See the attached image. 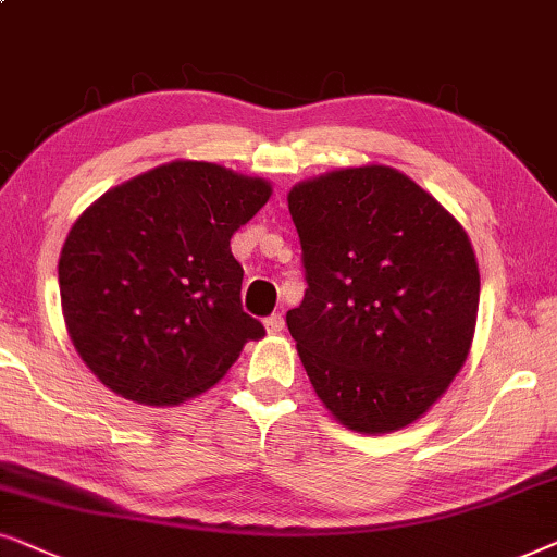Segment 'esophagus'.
Wrapping results in <instances>:
<instances>
[{"label":"esophagus","mask_w":557,"mask_h":557,"mask_svg":"<svg viewBox=\"0 0 557 557\" xmlns=\"http://www.w3.org/2000/svg\"><path fill=\"white\" fill-rule=\"evenodd\" d=\"M264 329H267V333H283V329H285V318L280 315V313H272L270 318H267L264 321Z\"/></svg>","instance_id":"esophagus-1"}]
</instances>
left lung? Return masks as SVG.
Instances as JSON below:
<instances>
[{"label": "left lung", "mask_w": 557, "mask_h": 557, "mask_svg": "<svg viewBox=\"0 0 557 557\" xmlns=\"http://www.w3.org/2000/svg\"><path fill=\"white\" fill-rule=\"evenodd\" d=\"M287 209L308 280L287 329L318 399L356 433L412 425L471 351L481 283L469 234L387 165L302 181Z\"/></svg>", "instance_id": "left-lung-1"}]
</instances>
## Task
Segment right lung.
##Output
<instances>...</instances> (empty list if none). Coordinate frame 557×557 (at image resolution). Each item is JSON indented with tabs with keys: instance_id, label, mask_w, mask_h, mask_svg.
Listing matches in <instances>:
<instances>
[{
	"instance_id": "1",
	"label": "right lung",
	"mask_w": 557,
	"mask_h": 557,
	"mask_svg": "<svg viewBox=\"0 0 557 557\" xmlns=\"http://www.w3.org/2000/svg\"><path fill=\"white\" fill-rule=\"evenodd\" d=\"M270 196L264 177L173 160L81 213L58 283L69 336L103 387L137 405H181L264 336L242 310L232 236Z\"/></svg>"
}]
</instances>
